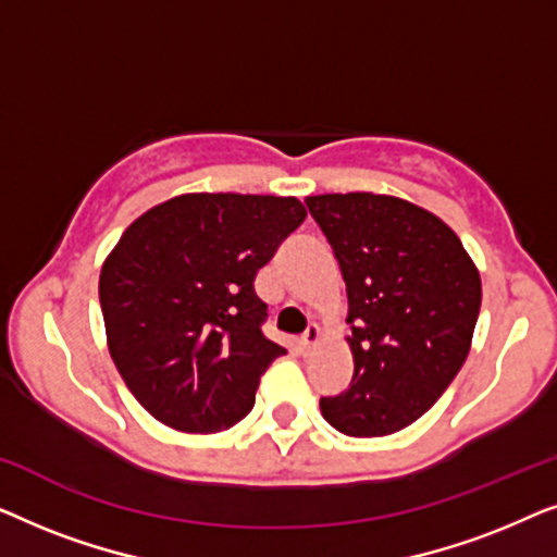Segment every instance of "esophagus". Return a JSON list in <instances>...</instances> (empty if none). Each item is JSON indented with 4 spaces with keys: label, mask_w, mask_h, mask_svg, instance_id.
<instances>
[{
    "label": "esophagus",
    "mask_w": 557,
    "mask_h": 557,
    "mask_svg": "<svg viewBox=\"0 0 557 557\" xmlns=\"http://www.w3.org/2000/svg\"><path fill=\"white\" fill-rule=\"evenodd\" d=\"M319 342H322V326L309 324V330L304 332V337H301V347L304 349H311V347H317Z\"/></svg>",
    "instance_id": "esophagus-1"
}]
</instances>
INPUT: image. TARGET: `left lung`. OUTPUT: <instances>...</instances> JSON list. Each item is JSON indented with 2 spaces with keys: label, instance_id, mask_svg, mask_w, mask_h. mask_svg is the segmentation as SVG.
I'll return each mask as SVG.
<instances>
[{
  "label": "left lung",
  "instance_id": "8db88e82",
  "mask_svg": "<svg viewBox=\"0 0 557 557\" xmlns=\"http://www.w3.org/2000/svg\"><path fill=\"white\" fill-rule=\"evenodd\" d=\"M347 284L352 383L322 398L326 423L355 438L416 423L467 362L482 278L459 235L403 197H307Z\"/></svg>",
  "mask_w": 557,
  "mask_h": 557
}]
</instances>
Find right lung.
I'll list each match as a JSON object with an SVG mask.
<instances>
[{
  "mask_svg": "<svg viewBox=\"0 0 557 557\" xmlns=\"http://www.w3.org/2000/svg\"><path fill=\"white\" fill-rule=\"evenodd\" d=\"M307 218L296 197L187 193L141 212L101 265L106 345L134 398L182 433L243 421L265 368L258 269Z\"/></svg>",
  "mask_w": 557,
  "mask_h": 557,
  "instance_id": "obj_1",
  "label": "right lung"
}]
</instances>
